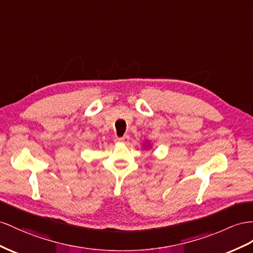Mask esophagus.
Listing matches in <instances>:
<instances>
[{
    "instance_id": "esophagus-1",
    "label": "esophagus",
    "mask_w": 253,
    "mask_h": 253,
    "mask_svg": "<svg viewBox=\"0 0 253 253\" xmlns=\"http://www.w3.org/2000/svg\"><path fill=\"white\" fill-rule=\"evenodd\" d=\"M116 141H118L119 143H127V142L129 141V135L125 134L124 137H121V138H118V139H116Z\"/></svg>"
}]
</instances>
